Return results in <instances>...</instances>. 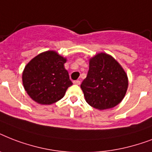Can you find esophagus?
I'll return each instance as SVG.
<instances>
[{
    "mask_svg": "<svg viewBox=\"0 0 152 152\" xmlns=\"http://www.w3.org/2000/svg\"><path fill=\"white\" fill-rule=\"evenodd\" d=\"M74 84H76V85H80V80H75L73 81Z\"/></svg>",
    "mask_w": 152,
    "mask_h": 152,
    "instance_id": "1",
    "label": "esophagus"
}]
</instances>
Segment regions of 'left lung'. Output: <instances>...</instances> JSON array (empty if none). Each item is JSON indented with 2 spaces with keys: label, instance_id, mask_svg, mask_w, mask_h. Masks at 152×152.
Wrapping results in <instances>:
<instances>
[{
  "label": "left lung",
  "instance_id": "1",
  "mask_svg": "<svg viewBox=\"0 0 152 152\" xmlns=\"http://www.w3.org/2000/svg\"><path fill=\"white\" fill-rule=\"evenodd\" d=\"M129 85L127 74L110 55L100 53L89 61L88 75L80 85L86 102L102 110L113 108L125 97Z\"/></svg>",
  "mask_w": 152,
  "mask_h": 152
}]
</instances>
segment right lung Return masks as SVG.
<instances>
[{
    "mask_svg": "<svg viewBox=\"0 0 152 152\" xmlns=\"http://www.w3.org/2000/svg\"><path fill=\"white\" fill-rule=\"evenodd\" d=\"M66 58L53 50L37 55L25 66L23 84L30 97L42 105H50L64 97L72 85L64 69Z\"/></svg>",
    "mask_w": 152,
    "mask_h": 152,
    "instance_id": "right-lung-1",
    "label": "right lung"
}]
</instances>
